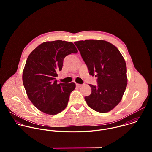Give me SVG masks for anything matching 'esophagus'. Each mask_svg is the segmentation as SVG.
<instances>
[{
  "label": "esophagus",
  "mask_w": 152,
  "mask_h": 152,
  "mask_svg": "<svg viewBox=\"0 0 152 152\" xmlns=\"http://www.w3.org/2000/svg\"><path fill=\"white\" fill-rule=\"evenodd\" d=\"M76 86H77V87H79V88L81 87V86H82V84H79V83H76Z\"/></svg>",
  "instance_id": "34e87169"
}]
</instances>
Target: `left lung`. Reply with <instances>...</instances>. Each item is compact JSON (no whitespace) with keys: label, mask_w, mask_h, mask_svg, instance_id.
Instances as JSON below:
<instances>
[{"label":"left lung","mask_w":152,"mask_h":152,"mask_svg":"<svg viewBox=\"0 0 152 152\" xmlns=\"http://www.w3.org/2000/svg\"><path fill=\"white\" fill-rule=\"evenodd\" d=\"M89 70L97 77V85L90 84L91 93L85 97L88 105L99 113L112 110L121 101L127 86L126 62L118 49L104 40L75 42Z\"/></svg>","instance_id":"obj_1"}]
</instances>
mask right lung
Masks as SVG:
<instances>
[{
	"label": "right lung",
	"instance_id": "1",
	"mask_svg": "<svg viewBox=\"0 0 152 152\" xmlns=\"http://www.w3.org/2000/svg\"><path fill=\"white\" fill-rule=\"evenodd\" d=\"M70 41H46L29 55L23 72V83L28 98L44 113L55 115L66 107L75 83H57V72L62 68L66 56L77 53Z\"/></svg>",
	"mask_w": 152,
	"mask_h": 152
}]
</instances>
